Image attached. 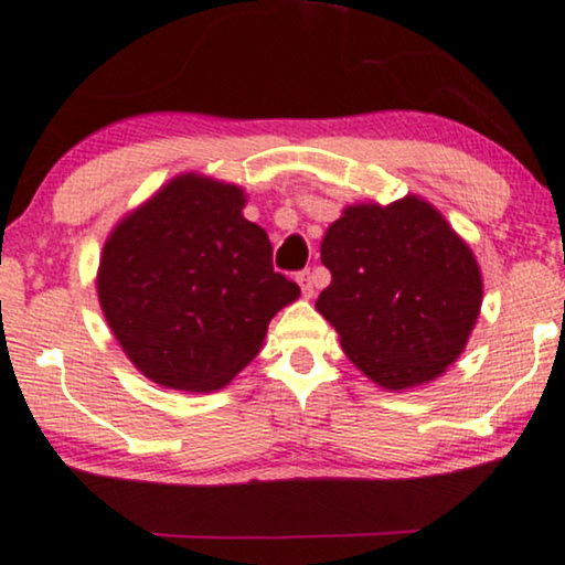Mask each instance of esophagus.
Here are the masks:
<instances>
[{
	"instance_id": "obj_1",
	"label": "esophagus",
	"mask_w": 565,
	"mask_h": 565,
	"mask_svg": "<svg viewBox=\"0 0 565 565\" xmlns=\"http://www.w3.org/2000/svg\"><path fill=\"white\" fill-rule=\"evenodd\" d=\"M297 281H299V286H301V294H305V297L309 299L315 294V274L312 271H301L299 276H297Z\"/></svg>"
}]
</instances>
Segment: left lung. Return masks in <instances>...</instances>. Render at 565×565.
<instances>
[{
  "label": "left lung",
  "instance_id": "obj_1",
  "mask_svg": "<svg viewBox=\"0 0 565 565\" xmlns=\"http://www.w3.org/2000/svg\"><path fill=\"white\" fill-rule=\"evenodd\" d=\"M320 253L332 281L317 312L379 386L427 384L463 353L481 309V271L430 202L407 194L386 206H345Z\"/></svg>",
  "mask_w": 565,
  "mask_h": 565
}]
</instances>
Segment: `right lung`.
Wrapping results in <instances>:
<instances>
[{"instance_id":"1","label":"right lung","mask_w":565,"mask_h":565,"mask_svg":"<svg viewBox=\"0 0 565 565\" xmlns=\"http://www.w3.org/2000/svg\"><path fill=\"white\" fill-rule=\"evenodd\" d=\"M243 206L241 186L181 173L107 237L99 307L156 384L194 394L227 386L258 355L274 315L299 297Z\"/></svg>"}]
</instances>
